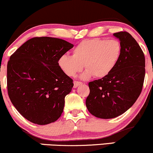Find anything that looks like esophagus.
Listing matches in <instances>:
<instances>
[{
    "instance_id": "obj_1",
    "label": "esophagus",
    "mask_w": 153,
    "mask_h": 153,
    "mask_svg": "<svg viewBox=\"0 0 153 153\" xmlns=\"http://www.w3.org/2000/svg\"><path fill=\"white\" fill-rule=\"evenodd\" d=\"M82 82H79V81H74V88H77L78 86V85H81Z\"/></svg>"
}]
</instances>
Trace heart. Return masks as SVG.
Listing matches in <instances>:
<instances>
[{"label":"heart","instance_id":"b5f03b06","mask_svg":"<svg viewBox=\"0 0 153 153\" xmlns=\"http://www.w3.org/2000/svg\"><path fill=\"white\" fill-rule=\"evenodd\" d=\"M121 54L122 46L117 40L91 39L79 43L73 50V55L61 56L58 64L68 76H75L82 71L84 65L87 70L81 78L88 79L92 75L102 78L113 71Z\"/></svg>","mask_w":153,"mask_h":153}]
</instances>
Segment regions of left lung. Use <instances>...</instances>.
<instances>
[{
  "label": "left lung",
  "instance_id": "left-lung-1",
  "mask_svg": "<svg viewBox=\"0 0 153 153\" xmlns=\"http://www.w3.org/2000/svg\"><path fill=\"white\" fill-rule=\"evenodd\" d=\"M120 41L119 62L107 76L88 83L85 105L92 115L112 119L127 111L138 99L145 75V59L141 47L127 31L114 33Z\"/></svg>",
  "mask_w": 153,
  "mask_h": 153
}]
</instances>
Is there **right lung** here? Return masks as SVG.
I'll return each instance as SVG.
<instances>
[{
	"instance_id": "1",
	"label": "right lung",
	"mask_w": 153,
	"mask_h": 153,
	"mask_svg": "<svg viewBox=\"0 0 153 153\" xmlns=\"http://www.w3.org/2000/svg\"><path fill=\"white\" fill-rule=\"evenodd\" d=\"M73 45L58 38L34 37L23 44L7 65L10 101L29 122L45 125L60 117L73 80L60 67L61 56Z\"/></svg>"
}]
</instances>
